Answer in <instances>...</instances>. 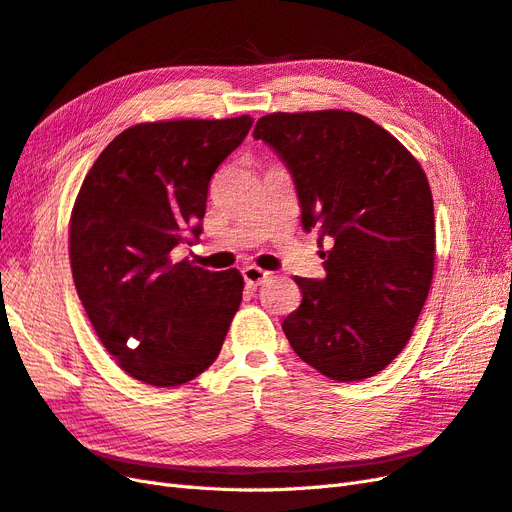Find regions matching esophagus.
I'll list each match as a JSON object with an SVG mask.
<instances>
[{"label":"esophagus","mask_w":512,"mask_h":512,"mask_svg":"<svg viewBox=\"0 0 512 512\" xmlns=\"http://www.w3.org/2000/svg\"><path fill=\"white\" fill-rule=\"evenodd\" d=\"M242 276H244V281H246L248 287H259L261 283L268 281L270 272L261 270V268H257V266H246V268L242 270Z\"/></svg>","instance_id":"esophagus-1"}]
</instances>
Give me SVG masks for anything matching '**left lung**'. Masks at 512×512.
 Returning <instances> with one entry per match:
<instances>
[{
    "label": "left lung",
    "instance_id": "1",
    "mask_svg": "<svg viewBox=\"0 0 512 512\" xmlns=\"http://www.w3.org/2000/svg\"><path fill=\"white\" fill-rule=\"evenodd\" d=\"M264 139L294 173L302 227L332 238L326 279H300L283 319L294 352L334 382L384 371L410 341L435 268L433 197L405 145L354 111L268 113Z\"/></svg>",
    "mask_w": 512,
    "mask_h": 512
}]
</instances>
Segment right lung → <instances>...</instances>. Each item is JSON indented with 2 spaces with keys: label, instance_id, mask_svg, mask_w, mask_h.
Segmentation results:
<instances>
[{
  "label": "right lung",
  "instance_id": "add662e5",
  "mask_svg": "<svg viewBox=\"0 0 512 512\" xmlns=\"http://www.w3.org/2000/svg\"><path fill=\"white\" fill-rule=\"evenodd\" d=\"M229 120H158L126 128L100 152L68 223L72 279L100 343L130 377L171 388L221 352L244 279L171 251L197 238L218 165L251 130Z\"/></svg>",
  "mask_w": 512,
  "mask_h": 512
}]
</instances>
